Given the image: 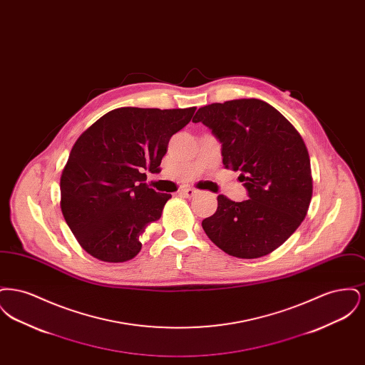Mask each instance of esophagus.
<instances>
[{
    "label": "esophagus",
    "instance_id": "34e87169",
    "mask_svg": "<svg viewBox=\"0 0 365 365\" xmlns=\"http://www.w3.org/2000/svg\"><path fill=\"white\" fill-rule=\"evenodd\" d=\"M197 192H198V190L191 189V187H186V189H182V190H180V194H182L183 197H186V198H191V197H194Z\"/></svg>",
    "mask_w": 365,
    "mask_h": 365
}]
</instances>
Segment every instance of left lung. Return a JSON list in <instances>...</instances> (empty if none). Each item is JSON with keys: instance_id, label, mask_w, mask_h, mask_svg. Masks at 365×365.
Wrapping results in <instances>:
<instances>
[{"instance_id": "8db88e82", "label": "left lung", "mask_w": 365, "mask_h": 365, "mask_svg": "<svg viewBox=\"0 0 365 365\" xmlns=\"http://www.w3.org/2000/svg\"><path fill=\"white\" fill-rule=\"evenodd\" d=\"M194 123H204L222 142L227 170L249 200L217 197L216 212L202 220L209 240L227 255L259 259L272 253L305 219L312 198V171L305 142L272 105L257 98L205 105Z\"/></svg>"}]
</instances>
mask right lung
Instances as JSON below:
<instances>
[{
	"label": "right lung",
	"instance_id": "right-lung-1",
	"mask_svg": "<svg viewBox=\"0 0 365 365\" xmlns=\"http://www.w3.org/2000/svg\"><path fill=\"white\" fill-rule=\"evenodd\" d=\"M195 109L118 108L76 139L60 178V208L88 255L124 262L140 252V235L171 198L150 189L145 173H160L170 139Z\"/></svg>",
	"mask_w": 365,
	"mask_h": 365
}]
</instances>
